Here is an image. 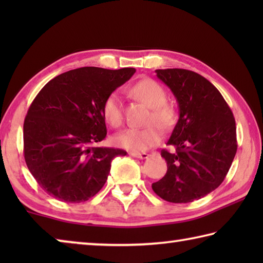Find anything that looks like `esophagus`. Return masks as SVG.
<instances>
[{
	"label": "esophagus",
	"mask_w": 263,
	"mask_h": 263,
	"mask_svg": "<svg viewBox=\"0 0 263 263\" xmlns=\"http://www.w3.org/2000/svg\"><path fill=\"white\" fill-rule=\"evenodd\" d=\"M131 155H132V157L141 159V160H145V159H147L149 157V154H147V153H139V152H132Z\"/></svg>",
	"instance_id": "34e87169"
}]
</instances>
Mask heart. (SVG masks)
<instances>
[{"instance_id": "b5f03b06", "label": "heart", "mask_w": 263, "mask_h": 263, "mask_svg": "<svg viewBox=\"0 0 263 263\" xmlns=\"http://www.w3.org/2000/svg\"><path fill=\"white\" fill-rule=\"evenodd\" d=\"M138 100L149 108L146 118L148 126L144 128H128L114 138L118 147L132 152H142L160 141V131H168L176 123V110L171 103L166 102L167 94L161 84L152 79H144L132 89ZM103 116L105 121L112 127H119L123 123V110L121 97L117 91L110 94L103 104Z\"/></svg>"}]
</instances>
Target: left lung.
Masks as SVG:
<instances>
[{"instance_id": "obj_1", "label": "left lung", "mask_w": 263, "mask_h": 263, "mask_svg": "<svg viewBox=\"0 0 263 263\" xmlns=\"http://www.w3.org/2000/svg\"><path fill=\"white\" fill-rule=\"evenodd\" d=\"M157 77L171 89L180 117L167 145L161 149L167 173L152 189L172 203H189L221 184L237 153V132L232 111L213 84L188 69H157Z\"/></svg>"}]
</instances>
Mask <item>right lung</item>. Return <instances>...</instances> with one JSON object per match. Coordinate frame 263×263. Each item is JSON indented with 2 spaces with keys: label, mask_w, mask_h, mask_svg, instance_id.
Listing matches in <instances>:
<instances>
[{
  "label": "right lung",
  "mask_w": 263,
  "mask_h": 263,
  "mask_svg": "<svg viewBox=\"0 0 263 263\" xmlns=\"http://www.w3.org/2000/svg\"><path fill=\"white\" fill-rule=\"evenodd\" d=\"M135 73V68L72 69L35 96L23 126L24 159L48 195L67 203L88 201L104 185L111 161L126 155L95 142L106 137L104 101Z\"/></svg>",
  "instance_id": "1"
}]
</instances>
